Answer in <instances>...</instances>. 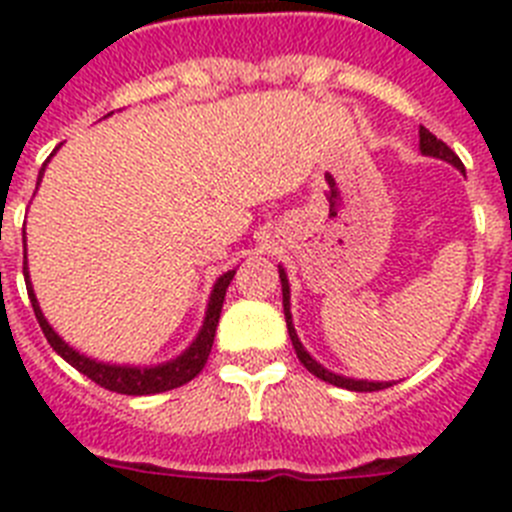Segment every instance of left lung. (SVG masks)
I'll list each match as a JSON object with an SVG mask.
<instances>
[{
    "label": "left lung",
    "instance_id": "obj_1",
    "mask_svg": "<svg viewBox=\"0 0 512 512\" xmlns=\"http://www.w3.org/2000/svg\"><path fill=\"white\" fill-rule=\"evenodd\" d=\"M420 153H423V156L438 158V161H446V164H451L454 169H459L461 174H464V164L459 161V156H456V153L451 151L446 143H443V140H438L431 130H425V128H420ZM279 279H282V305H284V320H287L289 338H292V346H295L297 359L302 361V366H305L307 372H312L318 379H323V382L336 384V387H343V390H354V392H377V390H384V387H392V384H395V382H369V379L343 377V374L330 372L328 366H323L320 361L312 359L310 351L302 346L300 336H297L295 323H292V302H289L292 292H289V279H287V271H284L282 264H279Z\"/></svg>",
    "mask_w": 512,
    "mask_h": 512
}]
</instances>
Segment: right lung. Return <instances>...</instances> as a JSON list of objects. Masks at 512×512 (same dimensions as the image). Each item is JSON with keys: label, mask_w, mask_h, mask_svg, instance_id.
Returning a JSON list of instances; mask_svg holds the SVG:
<instances>
[{"label": "right lung", "mask_w": 512, "mask_h": 512, "mask_svg": "<svg viewBox=\"0 0 512 512\" xmlns=\"http://www.w3.org/2000/svg\"><path fill=\"white\" fill-rule=\"evenodd\" d=\"M56 151L51 153V158L56 156ZM51 158H48V161H51ZM48 161H45L43 169H40V174H38V187H40V182H43V174H45V166H48ZM22 274H25L27 295H30V302H33L35 318H38L40 328H43L45 338H48V343L53 346V351H56L63 361H69L74 369H79L84 377H89L92 382H97L99 387H104V390L120 392V395H156V392H169V390H174V387H182V384H187L189 379H194L197 374L202 372V366L207 364V356H210V351H212L217 320H220V310H223L225 292H228V284L233 282L235 269L225 271V274H220V277L215 279V284H212V289H210V300H207L205 318H202L200 330H197V336L192 338V343L184 348L182 354L174 356V359H169V361H161V364H146V366L143 364H112V361L92 359V356L81 354L79 348H74L69 341H63V338L58 336V330L48 323V318H45L43 310H40V302H38V297H35L33 282H30V271H27V241H25V266H22Z\"/></svg>", "instance_id": "right-lung-1"}]
</instances>
